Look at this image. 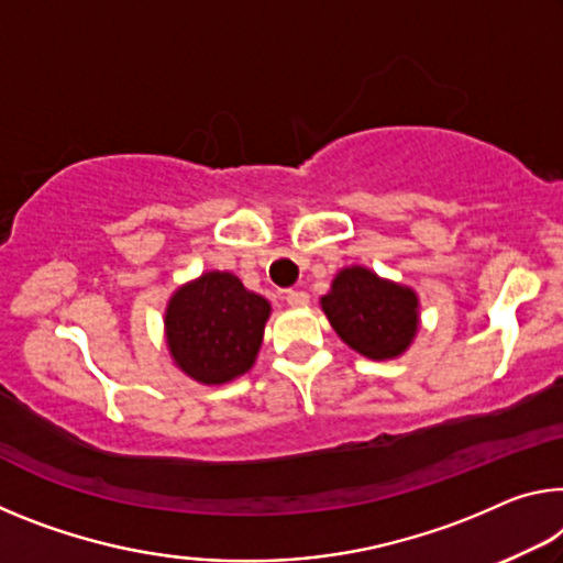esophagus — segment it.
Here are the masks:
<instances>
[{"instance_id":"1","label":"esophagus","mask_w":563,"mask_h":563,"mask_svg":"<svg viewBox=\"0 0 563 563\" xmlns=\"http://www.w3.org/2000/svg\"><path fill=\"white\" fill-rule=\"evenodd\" d=\"M285 302H288V306H292V308H302V306H308V302H310V296L306 290H288V292H285Z\"/></svg>"}]
</instances>
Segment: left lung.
Instances as JSON below:
<instances>
[{"mask_svg": "<svg viewBox=\"0 0 563 563\" xmlns=\"http://www.w3.org/2000/svg\"><path fill=\"white\" fill-rule=\"evenodd\" d=\"M320 308L341 341L371 361L398 358L418 330L416 292L361 265L335 275Z\"/></svg>", "mask_w": 563, "mask_h": 563, "instance_id": "8db88e82", "label": "left lung"}]
</instances>
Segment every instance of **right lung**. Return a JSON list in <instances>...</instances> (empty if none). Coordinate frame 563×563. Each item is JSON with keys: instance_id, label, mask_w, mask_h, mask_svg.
I'll return each instance as SVG.
<instances>
[{"instance_id": "obj_1", "label": "right lung", "mask_w": 563, "mask_h": 563, "mask_svg": "<svg viewBox=\"0 0 563 563\" xmlns=\"http://www.w3.org/2000/svg\"><path fill=\"white\" fill-rule=\"evenodd\" d=\"M267 318L271 302L233 273H202L167 302L169 355L192 380L220 386L253 368Z\"/></svg>"}]
</instances>
